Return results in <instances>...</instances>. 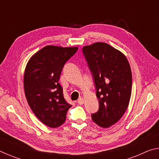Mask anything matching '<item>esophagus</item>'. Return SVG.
Listing matches in <instances>:
<instances>
[{
    "instance_id": "obj_1",
    "label": "esophagus",
    "mask_w": 159,
    "mask_h": 159,
    "mask_svg": "<svg viewBox=\"0 0 159 159\" xmlns=\"http://www.w3.org/2000/svg\"><path fill=\"white\" fill-rule=\"evenodd\" d=\"M78 103H79V104H83V103H84V99H83V98H80L79 99H78Z\"/></svg>"
}]
</instances>
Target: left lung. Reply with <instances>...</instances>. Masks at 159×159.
I'll use <instances>...</instances> for the list:
<instances>
[{"mask_svg":"<svg viewBox=\"0 0 159 159\" xmlns=\"http://www.w3.org/2000/svg\"><path fill=\"white\" fill-rule=\"evenodd\" d=\"M92 72L99 109L92 119L102 128H109L120 119L127 109L132 91V72L125 56L105 43L83 48Z\"/></svg>","mask_w":159,"mask_h":159,"instance_id":"obj_1","label":"left lung"}]
</instances>
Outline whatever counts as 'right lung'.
<instances>
[{
  "label": "right lung",
  "mask_w": 159,
  "mask_h": 159,
  "mask_svg": "<svg viewBox=\"0 0 159 159\" xmlns=\"http://www.w3.org/2000/svg\"><path fill=\"white\" fill-rule=\"evenodd\" d=\"M77 50V47L48 45L26 64L24 87L28 104L36 117L50 128L62 125L71 107L64 98L59 80L64 65Z\"/></svg>",
  "instance_id": "obj_1"
}]
</instances>
